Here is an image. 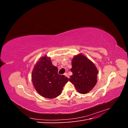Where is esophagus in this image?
Masks as SVG:
<instances>
[{"mask_svg":"<svg viewBox=\"0 0 128 128\" xmlns=\"http://www.w3.org/2000/svg\"><path fill=\"white\" fill-rule=\"evenodd\" d=\"M64 75H65V76H66L67 77H68V78H69V75H68V73L66 72Z\"/></svg>","mask_w":128,"mask_h":128,"instance_id":"esophagus-1","label":"esophagus"}]
</instances>
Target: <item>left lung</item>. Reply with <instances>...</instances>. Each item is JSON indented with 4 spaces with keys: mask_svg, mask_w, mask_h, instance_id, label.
<instances>
[{
    "mask_svg": "<svg viewBox=\"0 0 128 128\" xmlns=\"http://www.w3.org/2000/svg\"><path fill=\"white\" fill-rule=\"evenodd\" d=\"M69 81L80 94H86L94 87L97 82V68L92 62L82 54L75 56L72 62Z\"/></svg>",
    "mask_w": 128,
    "mask_h": 128,
    "instance_id": "8db88e82",
    "label": "left lung"
}]
</instances>
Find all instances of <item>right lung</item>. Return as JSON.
Segmentation results:
<instances>
[{"label": "right lung", "instance_id": "right-lung-1", "mask_svg": "<svg viewBox=\"0 0 128 128\" xmlns=\"http://www.w3.org/2000/svg\"><path fill=\"white\" fill-rule=\"evenodd\" d=\"M58 68L46 56L38 60L32 72V82L36 90L43 97L52 99L61 94L68 81L64 75L58 74Z\"/></svg>", "mask_w": 128, "mask_h": 128}]
</instances>
